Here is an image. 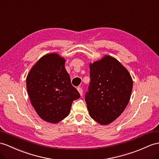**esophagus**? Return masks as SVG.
<instances>
[{
    "label": "esophagus",
    "instance_id": "obj_1",
    "mask_svg": "<svg viewBox=\"0 0 159 159\" xmlns=\"http://www.w3.org/2000/svg\"><path fill=\"white\" fill-rule=\"evenodd\" d=\"M77 90H78V92H79V93H80L81 96L83 95V90H82V88L78 87V88H77Z\"/></svg>",
    "mask_w": 159,
    "mask_h": 159
}]
</instances>
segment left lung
<instances>
[{"mask_svg":"<svg viewBox=\"0 0 159 159\" xmlns=\"http://www.w3.org/2000/svg\"><path fill=\"white\" fill-rule=\"evenodd\" d=\"M90 82L85 94L89 113L100 124H109L128 104L132 79L128 71L110 56L90 63Z\"/></svg>","mask_w":159,"mask_h":159,"instance_id":"1","label":"left lung"}]
</instances>
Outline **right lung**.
Returning a JSON list of instances; mask_svg holds the SVG:
<instances>
[{
    "label": "right lung",
    "instance_id": "obj_1",
    "mask_svg": "<svg viewBox=\"0 0 159 159\" xmlns=\"http://www.w3.org/2000/svg\"><path fill=\"white\" fill-rule=\"evenodd\" d=\"M65 59L56 53L42 57L27 76L31 103L40 117L57 123L66 117L72 102L80 97L71 84Z\"/></svg>",
    "mask_w": 159,
    "mask_h": 159
}]
</instances>
